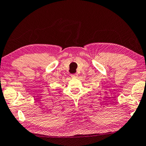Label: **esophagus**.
<instances>
[{
	"label": "esophagus",
	"mask_w": 146,
	"mask_h": 146,
	"mask_svg": "<svg viewBox=\"0 0 146 146\" xmlns=\"http://www.w3.org/2000/svg\"><path fill=\"white\" fill-rule=\"evenodd\" d=\"M78 76V74H71L72 78H76Z\"/></svg>",
	"instance_id": "1"
}]
</instances>
